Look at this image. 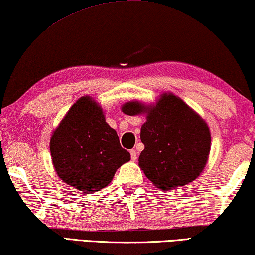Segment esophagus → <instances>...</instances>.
I'll use <instances>...</instances> for the list:
<instances>
[{
    "instance_id": "obj_1",
    "label": "esophagus",
    "mask_w": 255,
    "mask_h": 255,
    "mask_svg": "<svg viewBox=\"0 0 255 255\" xmlns=\"http://www.w3.org/2000/svg\"><path fill=\"white\" fill-rule=\"evenodd\" d=\"M130 158L132 161H135L136 159H137V152H136L135 150H130Z\"/></svg>"
}]
</instances>
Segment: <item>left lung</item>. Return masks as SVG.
<instances>
[{
    "instance_id": "left-lung-1",
    "label": "left lung",
    "mask_w": 255,
    "mask_h": 255,
    "mask_svg": "<svg viewBox=\"0 0 255 255\" xmlns=\"http://www.w3.org/2000/svg\"><path fill=\"white\" fill-rule=\"evenodd\" d=\"M125 115H145L140 127L138 166L155 187L172 190L198 177L207 164L211 131L203 118L173 93H162L154 104L129 101Z\"/></svg>"
}]
</instances>
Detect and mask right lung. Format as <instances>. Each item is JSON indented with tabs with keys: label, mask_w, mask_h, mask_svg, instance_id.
<instances>
[{
	"label": "right lung",
	"mask_w": 255,
	"mask_h": 255,
	"mask_svg": "<svg viewBox=\"0 0 255 255\" xmlns=\"http://www.w3.org/2000/svg\"><path fill=\"white\" fill-rule=\"evenodd\" d=\"M50 153L60 180L86 193L105 188L117 169L130 160L102 106L90 96L80 97L57 126Z\"/></svg>",
	"instance_id": "1"
}]
</instances>
